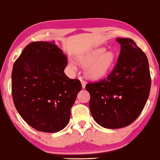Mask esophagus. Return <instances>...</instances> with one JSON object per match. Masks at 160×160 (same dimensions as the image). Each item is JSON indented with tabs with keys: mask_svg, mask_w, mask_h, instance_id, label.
I'll list each match as a JSON object with an SVG mask.
<instances>
[{
	"mask_svg": "<svg viewBox=\"0 0 160 160\" xmlns=\"http://www.w3.org/2000/svg\"><path fill=\"white\" fill-rule=\"evenodd\" d=\"M80 81H81V83H82V88L83 89H84L85 88V85H86V82L85 81H84L82 78H80Z\"/></svg>",
	"mask_w": 160,
	"mask_h": 160,
	"instance_id": "1",
	"label": "esophagus"
}]
</instances>
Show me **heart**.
<instances>
[{
    "label": "heart",
    "instance_id": "1",
    "mask_svg": "<svg viewBox=\"0 0 160 160\" xmlns=\"http://www.w3.org/2000/svg\"><path fill=\"white\" fill-rule=\"evenodd\" d=\"M105 51V48H100L94 51L87 52L78 58V60L81 64H87L85 73L92 79H99L105 76L108 73L115 61L117 55L112 51ZM70 67L75 70L76 65L73 62L69 63Z\"/></svg>",
    "mask_w": 160,
    "mask_h": 160
}]
</instances>
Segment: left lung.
Listing matches in <instances>:
<instances>
[{"label":"left lung","mask_w":160,"mask_h":160,"mask_svg":"<svg viewBox=\"0 0 160 160\" xmlns=\"http://www.w3.org/2000/svg\"><path fill=\"white\" fill-rule=\"evenodd\" d=\"M121 52L111 73L98 82H89V108L103 128L129 126L145 107L151 86L148 59L132 39L117 38Z\"/></svg>","instance_id":"left-lung-1"}]
</instances>
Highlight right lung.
Segmentation results:
<instances>
[{
  "label": "right lung",
  "mask_w": 160,
  "mask_h": 160,
  "mask_svg": "<svg viewBox=\"0 0 160 160\" xmlns=\"http://www.w3.org/2000/svg\"><path fill=\"white\" fill-rule=\"evenodd\" d=\"M67 57L54 43L28 44L15 61L12 95L22 118L40 132H57L67 126L82 84L64 73Z\"/></svg>",
  "instance_id": "obj_1"
}]
</instances>
